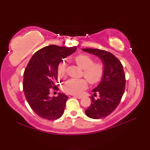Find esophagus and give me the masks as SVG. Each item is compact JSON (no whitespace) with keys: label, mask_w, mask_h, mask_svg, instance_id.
Masks as SVG:
<instances>
[{"label":"esophagus","mask_w":150,"mask_h":150,"mask_svg":"<svg viewBox=\"0 0 150 150\" xmlns=\"http://www.w3.org/2000/svg\"><path fill=\"white\" fill-rule=\"evenodd\" d=\"M74 97H77L78 98H82V97H83V96H82V95H74Z\"/></svg>","instance_id":"34e87169"}]
</instances>
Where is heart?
Segmentation results:
<instances>
[{"mask_svg":"<svg viewBox=\"0 0 150 150\" xmlns=\"http://www.w3.org/2000/svg\"><path fill=\"white\" fill-rule=\"evenodd\" d=\"M75 62L84 70V76L90 83L95 84L100 82L104 73V65L102 62L94 63V59L87 54H81L75 58ZM57 73L60 78L66 75L64 62H60L57 67ZM88 86V82L84 79H71L63 86L64 91L70 94H79Z\"/></svg>","mask_w":150,"mask_h":150,"instance_id":"heart-1","label":"heart"}]
</instances>
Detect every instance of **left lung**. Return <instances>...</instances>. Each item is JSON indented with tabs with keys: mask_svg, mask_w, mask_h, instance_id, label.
<instances>
[{
	"mask_svg": "<svg viewBox=\"0 0 150 150\" xmlns=\"http://www.w3.org/2000/svg\"><path fill=\"white\" fill-rule=\"evenodd\" d=\"M85 52L98 57L104 65L101 81L92 91L99 93V98L91 97V104L85 111L86 115L94 119L107 117L116 109L124 94L126 86L125 74L120 60L106 51L84 48Z\"/></svg>",
	"mask_w": 150,
	"mask_h": 150,
	"instance_id": "left-lung-1",
	"label": "left lung"
}]
</instances>
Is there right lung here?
<instances>
[{"mask_svg": "<svg viewBox=\"0 0 150 150\" xmlns=\"http://www.w3.org/2000/svg\"><path fill=\"white\" fill-rule=\"evenodd\" d=\"M77 47L50 45L33 54L24 73L23 91L31 109L39 117L56 120L62 115L68 97L64 93L50 97V90L57 89V67Z\"/></svg>", "mask_w": 150, "mask_h": 150, "instance_id": "add662e5", "label": "right lung"}]
</instances>
